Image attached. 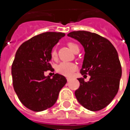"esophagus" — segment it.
<instances>
[{
  "label": "esophagus",
  "mask_w": 130,
  "mask_h": 130,
  "mask_svg": "<svg viewBox=\"0 0 130 130\" xmlns=\"http://www.w3.org/2000/svg\"><path fill=\"white\" fill-rule=\"evenodd\" d=\"M67 79V82H69V81H70V80H71V78L68 77Z\"/></svg>",
  "instance_id": "1"
}]
</instances>
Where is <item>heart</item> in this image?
Returning <instances> with one entry per match:
<instances>
[{"instance_id":"b5f03b06","label":"heart","mask_w":130,"mask_h":130,"mask_svg":"<svg viewBox=\"0 0 130 130\" xmlns=\"http://www.w3.org/2000/svg\"><path fill=\"white\" fill-rule=\"evenodd\" d=\"M67 45L72 51L73 52L75 53L77 50H79V46L74 43L69 42L67 43ZM51 56L52 59H55L56 58V56H57V52H56V49H53L51 51ZM76 69H77V66L74 63H73L62 62L61 63H59L56 67L57 72L59 73L61 75L66 76V77H71L74 74V72L76 71Z\"/></svg>"}]
</instances>
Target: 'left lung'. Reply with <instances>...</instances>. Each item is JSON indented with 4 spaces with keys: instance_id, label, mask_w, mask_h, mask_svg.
I'll list each match as a JSON object with an SVG mask.
<instances>
[{
    "instance_id": "obj_1",
    "label": "left lung",
    "mask_w": 130,
    "mask_h": 130,
    "mask_svg": "<svg viewBox=\"0 0 130 130\" xmlns=\"http://www.w3.org/2000/svg\"><path fill=\"white\" fill-rule=\"evenodd\" d=\"M69 37L77 40L85 48L80 73L90 76L88 82L78 79L79 87L75 91L78 102L90 111H100L117 95L122 76V67L117 50L106 38L87 31H74Z\"/></svg>"
}]
</instances>
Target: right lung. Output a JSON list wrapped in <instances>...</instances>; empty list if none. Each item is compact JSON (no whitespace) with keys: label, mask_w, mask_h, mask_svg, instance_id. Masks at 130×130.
Here are the masks:
<instances>
[{"label":"right lung","mask_w":130,"mask_h":130,"mask_svg":"<svg viewBox=\"0 0 130 130\" xmlns=\"http://www.w3.org/2000/svg\"><path fill=\"white\" fill-rule=\"evenodd\" d=\"M64 33L47 32L23 43L15 55L11 67L13 86L19 101L33 111H42L53 106L60 90L67 82L63 75L53 78L44 73L53 72L51 53Z\"/></svg>","instance_id":"1"}]
</instances>
